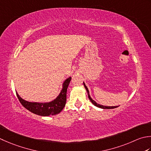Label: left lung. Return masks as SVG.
<instances>
[{"label":"left lung","mask_w":151,"mask_h":151,"mask_svg":"<svg viewBox=\"0 0 151 151\" xmlns=\"http://www.w3.org/2000/svg\"><path fill=\"white\" fill-rule=\"evenodd\" d=\"M83 84L84 86V87L86 88V91L88 93V98H89V99L90 100V101L93 103V104L96 106V107H99V108H101V109H114V108H116L119 107V106H104V105H100V104H98V103H96L95 101H94L93 99H91V97H90V92H89V90H88V88L86 86L85 83L83 82Z\"/></svg>","instance_id":"obj_1"}]
</instances>
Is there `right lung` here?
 Instances as JSON below:
<instances>
[{
  "label": "right lung",
  "mask_w": 151,
  "mask_h": 151,
  "mask_svg": "<svg viewBox=\"0 0 151 151\" xmlns=\"http://www.w3.org/2000/svg\"><path fill=\"white\" fill-rule=\"evenodd\" d=\"M71 77L65 80L62 84V89L55 99L49 102H30L23 99L16 92L19 101L25 109L31 113L39 116H47L50 115H55L63 110L66 104L67 90Z\"/></svg>",
  "instance_id": "right-lung-1"
}]
</instances>
